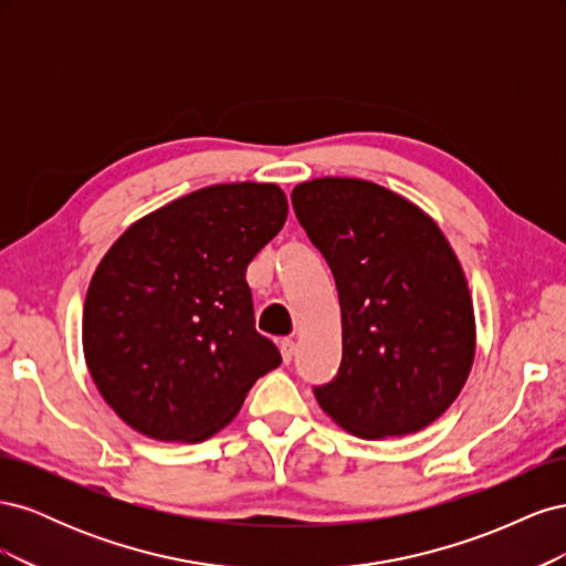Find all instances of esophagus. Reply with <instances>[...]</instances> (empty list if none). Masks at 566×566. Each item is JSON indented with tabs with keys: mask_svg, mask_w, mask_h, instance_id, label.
I'll return each instance as SVG.
<instances>
[{
	"mask_svg": "<svg viewBox=\"0 0 566 566\" xmlns=\"http://www.w3.org/2000/svg\"><path fill=\"white\" fill-rule=\"evenodd\" d=\"M279 347H281V356H283V361H285V364L293 361V356H295V342L290 339V337H283V339L279 342Z\"/></svg>",
	"mask_w": 566,
	"mask_h": 566,
	"instance_id": "1",
	"label": "esophagus"
}]
</instances>
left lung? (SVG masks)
I'll list each match as a JSON object with an SVG mask.
<instances>
[{
	"mask_svg": "<svg viewBox=\"0 0 566 566\" xmlns=\"http://www.w3.org/2000/svg\"><path fill=\"white\" fill-rule=\"evenodd\" d=\"M290 198L339 295L342 364L314 387L318 406L361 439L422 430L455 401L474 361L455 252L420 208L373 181L323 177Z\"/></svg>",
	"mask_w": 566,
	"mask_h": 566,
	"instance_id": "1",
	"label": "left lung"
}]
</instances>
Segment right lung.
<instances>
[{
  "label": "right lung",
  "instance_id": "obj_1",
  "mask_svg": "<svg viewBox=\"0 0 566 566\" xmlns=\"http://www.w3.org/2000/svg\"><path fill=\"white\" fill-rule=\"evenodd\" d=\"M285 219L276 184H217L146 214L101 260L84 302V358L136 432L208 439L281 366L254 331L245 271Z\"/></svg>",
  "mask_w": 566,
  "mask_h": 566
}]
</instances>
